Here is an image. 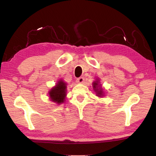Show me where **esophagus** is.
<instances>
[{
  "instance_id": "esophagus-1",
  "label": "esophagus",
  "mask_w": 156,
  "mask_h": 156,
  "mask_svg": "<svg viewBox=\"0 0 156 156\" xmlns=\"http://www.w3.org/2000/svg\"><path fill=\"white\" fill-rule=\"evenodd\" d=\"M84 80V78L83 77H80V78H78L77 80H76V81H77V83H83Z\"/></svg>"
}]
</instances>
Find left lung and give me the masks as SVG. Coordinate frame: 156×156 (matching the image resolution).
<instances>
[{
    "label": "left lung",
    "mask_w": 156,
    "mask_h": 156,
    "mask_svg": "<svg viewBox=\"0 0 156 156\" xmlns=\"http://www.w3.org/2000/svg\"><path fill=\"white\" fill-rule=\"evenodd\" d=\"M98 81L99 80H98V81H95L94 83H93L94 84H93V87H94V90L96 91V92L97 93V95H98V96H99V97H100L101 96H102V95H103V91H102V89L100 87V84H98L99 83H98Z\"/></svg>",
    "instance_id": "obj_1"
}]
</instances>
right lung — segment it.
<instances>
[{
	"mask_svg": "<svg viewBox=\"0 0 156 156\" xmlns=\"http://www.w3.org/2000/svg\"><path fill=\"white\" fill-rule=\"evenodd\" d=\"M66 83L62 80H59L54 88L49 91V97L51 100L57 104L64 102L66 96Z\"/></svg>",
	"mask_w": 156,
	"mask_h": 156,
	"instance_id": "right-lung-1",
	"label": "right lung"
}]
</instances>
